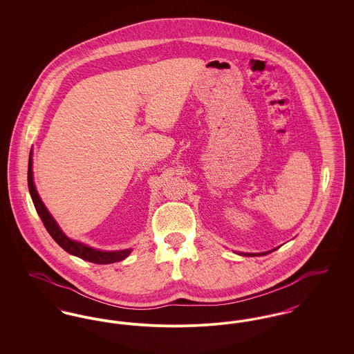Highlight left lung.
Returning <instances> with one entry per match:
<instances>
[{
	"mask_svg": "<svg viewBox=\"0 0 354 354\" xmlns=\"http://www.w3.org/2000/svg\"><path fill=\"white\" fill-rule=\"evenodd\" d=\"M274 251V250H273ZM273 251H268V252H263V253H244L245 256H263V254H268L270 252H273ZM240 254H243V253H240Z\"/></svg>",
	"mask_w": 354,
	"mask_h": 354,
	"instance_id": "1",
	"label": "left lung"
}]
</instances>
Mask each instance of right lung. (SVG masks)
Wrapping results in <instances>:
<instances>
[{
    "label": "right lung",
    "mask_w": 354,
    "mask_h": 354,
    "mask_svg": "<svg viewBox=\"0 0 354 354\" xmlns=\"http://www.w3.org/2000/svg\"><path fill=\"white\" fill-rule=\"evenodd\" d=\"M28 185H29V192H30L32 199H33L34 207H35L39 218L42 220L45 228L48 230V232L50 234L51 237L55 240V243L59 247H62L66 252L74 254L77 257H81L86 261L94 263V264H111V263H115V261H120V260L126 259L131 253V250H124V251H118V252H103V251L94 250L91 247H87L82 243H78V241H74V240L68 239V236L61 231V228L58 227L55 220L53 219V216L49 214L48 208L44 205V203L41 201V198H39V195H38V192L34 187L32 153H30V158H29Z\"/></svg>",
    "instance_id": "add662e5"
}]
</instances>
